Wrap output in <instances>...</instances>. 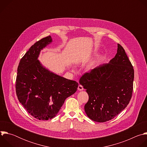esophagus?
<instances>
[{
    "mask_svg": "<svg viewBox=\"0 0 147 147\" xmlns=\"http://www.w3.org/2000/svg\"><path fill=\"white\" fill-rule=\"evenodd\" d=\"M83 90H84L83 87H82L81 85H79V86H78V91H82Z\"/></svg>",
    "mask_w": 147,
    "mask_h": 147,
    "instance_id": "obj_1",
    "label": "esophagus"
}]
</instances>
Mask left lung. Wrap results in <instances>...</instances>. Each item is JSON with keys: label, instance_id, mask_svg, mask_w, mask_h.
<instances>
[{"label": "left lung", "instance_id": "obj_1", "mask_svg": "<svg viewBox=\"0 0 147 147\" xmlns=\"http://www.w3.org/2000/svg\"><path fill=\"white\" fill-rule=\"evenodd\" d=\"M134 69L123 48L117 44L115 56L86 73L79 82L89 96L84 109L96 122L112 120L129 103L133 90Z\"/></svg>", "mask_w": 147, "mask_h": 147}]
</instances>
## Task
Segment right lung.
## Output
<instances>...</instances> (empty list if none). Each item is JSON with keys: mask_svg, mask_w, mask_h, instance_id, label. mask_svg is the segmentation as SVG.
Wrapping results in <instances>:
<instances>
[{"mask_svg": "<svg viewBox=\"0 0 147 147\" xmlns=\"http://www.w3.org/2000/svg\"><path fill=\"white\" fill-rule=\"evenodd\" d=\"M52 42L50 35L37 41L21 59L17 68L18 99L31 116L40 120L55 117L78 86L76 81L50 71L38 60L40 51Z\"/></svg>", "mask_w": 147, "mask_h": 147, "instance_id": "right-lung-1", "label": "right lung"}]
</instances>
